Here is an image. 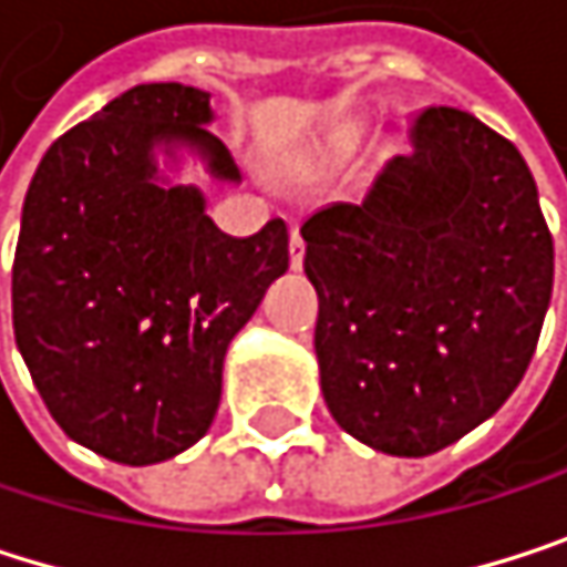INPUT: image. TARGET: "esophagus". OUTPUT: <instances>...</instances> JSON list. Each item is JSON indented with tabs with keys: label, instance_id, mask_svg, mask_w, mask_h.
Segmentation results:
<instances>
[{
	"label": "esophagus",
	"instance_id": "1",
	"mask_svg": "<svg viewBox=\"0 0 567 567\" xmlns=\"http://www.w3.org/2000/svg\"><path fill=\"white\" fill-rule=\"evenodd\" d=\"M302 258H306V241H302L299 228H292V235H289V261H292V268H302Z\"/></svg>",
	"mask_w": 567,
	"mask_h": 567
}]
</instances>
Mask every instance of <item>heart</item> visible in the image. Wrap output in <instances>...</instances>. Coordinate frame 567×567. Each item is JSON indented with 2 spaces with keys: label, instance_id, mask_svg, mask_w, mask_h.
Returning <instances> with one entry per match:
<instances>
[{
  "label": "heart",
  "instance_id": "b5f03b06",
  "mask_svg": "<svg viewBox=\"0 0 567 567\" xmlns=\"http://www.w3.org/2000/svg\"><path fill=\"white\" fill-rule=\"evenodd\" d=\"M355 142H359V132H355V128H346V132L339 135V148H342V152H352Z\"/></svg>",
  "mask_w": 567,
  "mask_h": 567
}]
</instances>
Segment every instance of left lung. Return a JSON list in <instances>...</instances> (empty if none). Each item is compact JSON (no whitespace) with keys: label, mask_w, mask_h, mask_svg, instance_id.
I'll return each instance as SVG.
<instances>
[{"label":"left lung","mask_w":567,"mask_h":567,"mask_svg":"<svg viewBox=\"0 0 567 567\" xmlns=\"http://www.w3.org/2000/svg\"><path fill=\"white\" fill-rule=\"evenodd\" d=\"M409 142L359 202L306 218L302 238L332 419L385 455L422 458L518 389L551 302L555 245L505 135L432 105Z\"/></svg>","instance_id":"1"}]
</instances>
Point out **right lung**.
I'll list each match as a JSON object with an SVG mask.
<instances>
[{"label":"right lung","mask_w":567,"mask_h":567,"mask_svg":"<svg viewBox=\"0 0 567 567\" xmlns=\"http://www.w3.org/2000/svg\"><path fill=\"white\" fill-rule=\"evenodd\" d=\"M208 122V92L135 85L59 135L25 192L16 346L59 429L122 465L165 462L208 432L228 342L289 268L281 218L231 238L198 188L155 182V145H188L238 182Z\"/></svg>","instance_id":"add662e5"}]
</instances>
